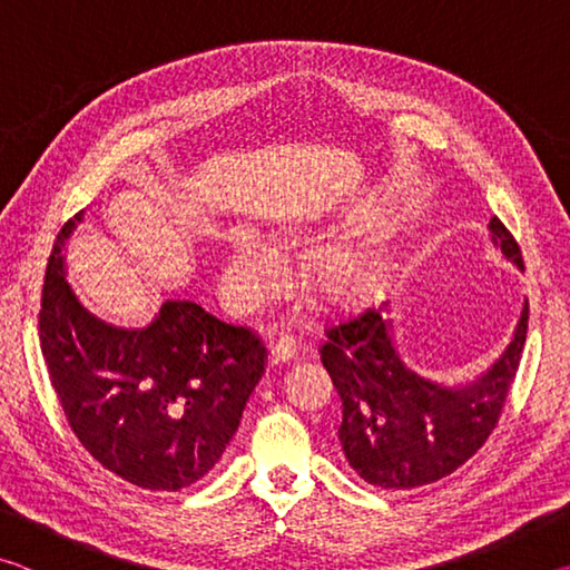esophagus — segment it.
Listing matches in <instances>:
<instances>
[{
    "instance_id": "esophagus-1",
    "label": "esophagus",
    "mask_w": 570,
    "mask_h": 570,
    "mask_svg": "<svg viewBox=\"0 0 570 570\" xmlns=\"http://www.w3.org/2000/svg\"><path fill=\"white\" fill-rule=\"evenodd\" d=\"M294 354H296L294 340H288V336H286V340L276 342L272 346V352H268V366H284V364L294 360Z\"/></svg>"
}]
</instances>
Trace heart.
I'll return each instance as SVG.
<instances>
[{"mask_svg":"<svg viewBox=\"0 0 570 570\" xmlns=\"http://www.w3.org/2000/svg\"><path fill=\"white\" fill-rule=\"evenodd\" d=\"M372 282V268L356 254H330L312 266L308 286L324 306L350 304ZM284 284V264L272 240L254 228L230 230L228 256L220 272V296L228 312L246 314Z\"/></svg>","mask_w":570,"mask_h":570,"instance_id":"b5f03b06","label":"heart"}]
</instances>
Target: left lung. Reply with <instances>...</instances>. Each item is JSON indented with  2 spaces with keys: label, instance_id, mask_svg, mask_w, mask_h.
I'll return each instance as SVG.
<instances>
[{
  "label": "left lung",
  "instance_id": "8db88e82",
  "mask_svg": "<svg viewBox=\"0 0 570 570\" xmlns=\"http://www.w3.org/2000/svg\"><path fill=\"white\" fill-rule=\"evenodd\" d=\"M490 244L523 272L510 230L493 216ZM528 334V298L513 336L475 380L448 384L404 362L390 302L326 334L322 362L342 400L340 442L356 475L384 490L448 478L485 445L515 380Z\"/></svg>",
  "mask_w": 570,
  "mask_h": 570
}]
</instances>
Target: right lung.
<instances>
[{"label": "right lung", "mask_w": 570, "mask_h": 570, "mask_svg": "<svg viewBox=\"0 0 570 570\" xmlns=\"http://www.w3.org/2000/svg\"><path fill=\"white\" fill-rule=\"evenodd\" d=\"M47 264L40 342L52 387L85 450L142 490L200 480L234 440L264 374V346L188 298H166L142 326L100 320L67 282V240Z\"/></svg>", "instance_id": "add662e5"}]
</instances>
